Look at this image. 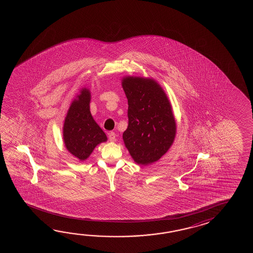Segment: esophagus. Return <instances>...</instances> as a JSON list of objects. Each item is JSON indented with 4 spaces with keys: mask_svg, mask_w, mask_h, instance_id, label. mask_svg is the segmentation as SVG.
<instances>
[{
    "mask_svg": "<svg viewBox=\"0 0 253 253\" xmlns=\"http://www.w3.org/2000/svg\"><path fill=\"white\" fill-rule=\"evenodd\" d=\"M108 139H109L110 142L116 141V134L114 132H109L108 133Z\"/></svg>",
    "mask_w": 253,
    "mask_h": 253,
    "instance_id": "esophagus-1",
    "label": "esophagus"
}]
</instances>
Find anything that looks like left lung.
I'll list each match as a JSON object with an SVG mask.
<instances>
[{
  "instance_id": "left-lung-1",
  "label": "left lung",
  "mask_w": 253,
  "mask_h": 253,
  "mask_svg": "<svg viewBox=\"0 0 253 253\" xmlns=\"http://www.w3.org/2000/svg\"><path fill=\"white\" fill-rule=\"evenodd\" d=\"M122 86L128 102L125 145L138 165L157 161L172 145L176 132L167 95L156 81L144 78L127 77Z\"/></svg>"
}]
</instances>
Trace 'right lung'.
I'll return each instance as SVG.
<instances>
[{"mask_svg": "<svg viewBox=\"0 0 253 253\" xmlns=\"http://www.w3.org/2000/svg\"><path fill=\"white\" fill-rule=\"evenodd\" d=\"M67 114L63 138L67 149L80 160H85L96 145L107 141V135L92 118L89 111L90 93L84 88Z\"/></svg>", "mask_w": 253, "mask_h": 253, "instance_id": "1", "label": "right lung"}]
</instances>
